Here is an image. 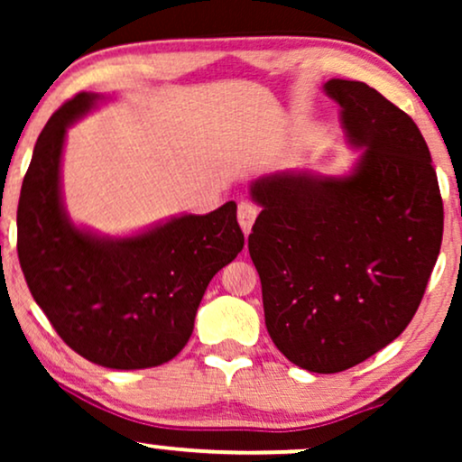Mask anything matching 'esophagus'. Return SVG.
Returning a JSON list of instances; mask_svg holds the SVG:
<instances>
[{
	"instance_id": "obj_1",
	"label": "esophagus",
	"mask_w": 462,
	"mask_h": 462,
	"mask_svg": "<svg viewBox=\"0 0 462 462\" xmlns=\"http://www.w3.org/2000/svg\"><path fill=\"white\" fill-rule=\"evenodd\" d=\"M256 214H258V208L254 204H250V201H239L237 220H239V226H242L244 233H250L252 225H254V220H256Z\"/></svg>"
}]
</instances>
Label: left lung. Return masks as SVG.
<instances>
[{"label": "left lung", "mask_w": 462, "mask_h": 462, "mask_svg": "<svg viewBox=\"0 0 462 462\" xmlns=\"http://www.w3.org/2000/svg\"><path fill=\"white\" fill-rule=\"evenodd\" d=\"M346 174L283 170L250 185L248 237L264 324L290 362L334 374L406 330L438 261L444 206L431 153L408 117L364 81L330 79Z\"/></svg>", "instance_id": "obj_1"}]
</instances>
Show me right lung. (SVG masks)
<instances>
[{"instance_id": "1", "label": "right lung", "mask_w": 462, "mask_h": 462, "mask_svg": "<svg viewBox=\"0 0 462 462\" xmlns=\"http://www.w3.org/2000/svg\"><path fill=\"white\" fill-rule=\"evenodd\" d=\"M81 92L37 138L18 199V261L59 337L111 370L166 364L193 332L208 283L244 248L236 201L179 214L124 237L69 218L62 199L67 128L103 103Z\"/></svg>"}]
</instances>
